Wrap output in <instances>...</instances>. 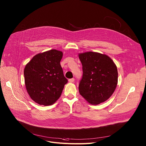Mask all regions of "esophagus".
Segmentation results:
<instances>
[{
    "mask_svg": "<svg viewBox=\"0 0 146 146\" xmlns=\"http://www.w3.org/2000/svg\"><path fill=\"white\" fill-rule=\"evenodd\" d=\"M68 82L70 83H73L74 82V78H72V79H68Z\"/></svg>",
    "mask_w": 146,
    "mask_h": 146,
    "instance_id": "34e87169",
    "label": "esophagus"
}]
</instances>
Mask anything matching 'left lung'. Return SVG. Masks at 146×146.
I'll use <instances>...</instances> for the list:
<instances>
[{
  "instance_id": "left-lung-1",
  "label": "left lung",
  "mask_w": 146,
  "mask_h": 146,
  "mask_svg": "<svg viewBox=\"0 0 146 146\" xmlns=\"http://www.w3.org/2000/svg\"><path fill=\"white\" fill-rule=\"evenodd\" d=\"M78 55L83 69L79 86L80 94L92 105L108 100L117 86V66L104 54L88 51Z\"/></svg>"
}]
</instances>
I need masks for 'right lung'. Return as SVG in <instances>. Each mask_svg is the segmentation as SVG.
Here are the masks:
<instances>
[{
	"instance_id": "1",
	"label": "right lung",
	"mask_w": 146,
	"mask_h": 146,
	"mask_svg": "<svg viewBox=\"0 0 146 146\" xmlns=\"http://www.w3.org/2000/svg\"><path fill=\"white\" fill-rule=\"evenodd\" d=\"M63 52L51 50L34 56L24 68L26 89L30 98L41 105L54 104L60 97L67 79L60 61Z\"/></svg>"
}]
</instances>
